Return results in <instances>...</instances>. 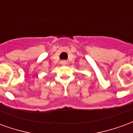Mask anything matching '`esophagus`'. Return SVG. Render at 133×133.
<instances>
[{
    "instance_id": "obj_1",
    "label": "esophagus",
    "mask_w": 133,
    "mask_h": 133,
    "mask_svg": "<svg viewBox=\"0 0 133 133\" xmlns=\"http://www.w3.org/2000/svg\"><path fill=\"white\" fill-rule=\"evenodd\" d=\"M63 63H65V62H63Z\"/></svg>"
}]
</instances>
